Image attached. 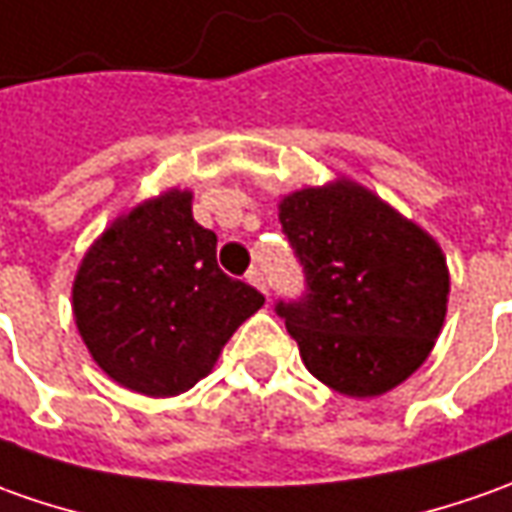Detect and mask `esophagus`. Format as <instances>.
I'll use <instances>...</instances> for the list:
<instances>
[{
  "mask_svg": "<svg viewBox=\"0 0 512 512\" xmlns=\"http://www.w3.org/2000/svg\"><path fill=\"white\" fill-rule=\"evenodd\" d=\"M246 280L255 285V288H260V291H263V294L269 297V288H266V277H263V269L252 266V269H249V274H246Z\"/></svg>",
  "mask_w": 512,
  "mask_h": 512,
  "instance_id": "34e87169",
  "label": "esophagus"
}]
</instances>
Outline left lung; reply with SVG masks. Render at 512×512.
<instances>
[{
	"mask_svg": "<svg viewBox=\"0 0 512 512\" xmlns=\"http://www.w3.org/2000/svg\"><path fill=\"white\" fill-rule=\"evenodd\" d=\"M305 294L274 311L305 367L330 389L373 398L426 361L443 328L448 269L440 246L353 182L280 201Z\"/></svg>",
	"mask_w": 512,
	"mask_h": 512,
	"instance_id": "1",
	"label": "left lung"
}]
</instances>
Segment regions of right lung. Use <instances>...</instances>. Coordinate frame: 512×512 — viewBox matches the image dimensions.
I'll list each match as a JSON object with an SVG mask.
<instances>
[{
	"label": "right lung",
	"mask_w": 512,
	"mask_h": 512,
	"mask_svg": "<svg viewBox=\"0 0 512 512\" xmlns=\"http://www.w3.org/2000/svg\"><path fill=\"white\" fill-rule=\"evenodd\" d=\"M193 196L170 190L117 218L83 257L72 308L83 342L117 384L168 398L210 373L266 297L218 269L215 232Z\"/></svg>",
	"instance_id": "1"
}]
</instances>
